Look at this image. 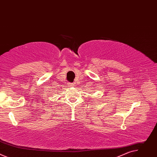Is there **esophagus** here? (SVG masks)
Returning a JSON list of instances; mask_svg holds the SVG:
<instances>
[{"mask_svg":"<svg viewBox=\"0 0 157 157\" xmlns=\"http://www.w3.org/2000/svg\"><path fill=\"white\" fill-rule=\"evenodd\" d=\"M70 86H74V84L73 83H69V84H68Z\"/></svg>","mask_w":157,"mask_h":157,"instance_id":"1","label":"esophagus"}]
</instances>
